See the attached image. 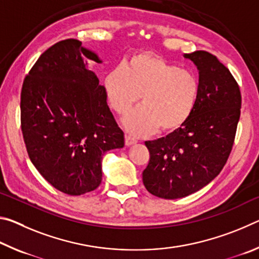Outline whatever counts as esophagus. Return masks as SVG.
<instances>
[{
    "label": "esophagus",
    "mask_w": 259,
    "mask_h": 259,
    "mask_svg": "<svg viewBox=\"0 0 259 259\" xmlns=\"http://www.w3.org/2000/svg\"><path fill=\"white\" fill-rule=\"evenodd\" d=\"M137 143V140H136L134 137H131V136L125 135V145L126 146H130V145H134V144Z\"/></svg>",
    "instance_id": "obj_1"
}]
</instances>
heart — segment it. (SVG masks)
Instances as JSON below:
<instances>
[{
    "label": "heart",
    "mask_w": 259,
    "mask_h": 259,
    "mask_svg": "<svg viewBox=\"0 0 259 259\" xmlns=\"http://www.w3.org/2000/svg\"><path fill=\"white\" fill-rule=\"evenodd\" d=\"M105 90L112 108L124 114L123 125L135 136H148L160 129L172 131L191 116L199 97L200 84L194 73L151 54L136 55L126 66L119 65L105 77Z\"/></svg>",
    "instance_id": "1"
}]
</instances>
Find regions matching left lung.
<instances>
[{
  "label": "left lung",
  "instance_id": "1",
  "mask_svg": "<svg viewBox=\"0 0 259 259\" xmlns=\"http://www.w3.org/2000/svg\"><path fill=\"white\" fill-rule=\"evenodd\" d=\"M199 71V97L191 116L165 137L146 142L150 162L143 183L153 195L181 199L216 178L233 146L241 94L229 68L207 51L184 55Z\"/></svg>",
  "mask_w": 259,
  "mask_h": 259
}]
</instances>
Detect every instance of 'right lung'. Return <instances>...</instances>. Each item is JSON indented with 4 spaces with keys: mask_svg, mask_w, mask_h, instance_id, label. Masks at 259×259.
Masks as SVG:
<instances>
[{
    "mask_svg": "<svg viewBox=\"0 0 259 259\" xmlns=\"http://www.w3.org/2000/svg\"><path fill=\"white\" fill-rule=\"evenodd\" d=\"M88 60L103 63L78 40L60 41L40 56L21 89V130L29 159L48 183L69 195L96 190L104 154L124 146L105 87Z\"/></svg>",
    "mask_w": 259,
    "mask_h": 259,
    "instance_id": "obj_1",
    "label": "right lung"
}]
</instances>
